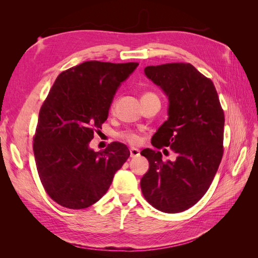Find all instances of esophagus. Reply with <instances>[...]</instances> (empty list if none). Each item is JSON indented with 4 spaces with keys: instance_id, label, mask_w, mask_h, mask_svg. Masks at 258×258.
Masks as SVG:
<instances>
[{
    "instance_id": "1",
    "label": "esophagus",
    "mask_w": 258,
    "mask_h": 258,
    "mask_svg": "<svg viewBox=\"0 0 258 258\" xmlns=\"http://www.w3.org/2000/svg\"><path fill=\"white\" fill-rule=\"evenodd\" d=\"M140 156V151L137 150V148H130V157L136 158Z\"/></svg>"
}]
</instances>
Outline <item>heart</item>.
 <instances>
[{
  "instance_id": "1",
  "label": "heart",
  "mask_w": 258,
  "mask_h": 258,
  "mask_svg": "<svg viewBox=\"0 0 258 258\" xmlns=\"http://www.w3.org/2000/svg\"><path fill=\"white\" fill-rule=\"evenodd\" d=\"M145 95H153V93H145ZM113 108H114V104L112 105V110ZM118 138L121 140V141L126 142L132 146H137L142 141L141 136H140L137 131L131 130V129H127V130H123V131L119 132Z\"/></svg>"
}]
</instances>
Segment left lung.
Segmentation results:
<instances>
[{"instance_id":"1","label":"left lung","mask_w":258,"mask_h":258,"mask_svg":"<svg viewBox=\"0 0 258 258\" xmlns=\"http://www.w3.org/2000/svg\"><path fill=\"white\" fill-rule=\"evenodd\" d=\"M144 72L169 98V118L152 144L158 150L170 147L177 157L163 161L160 152H141L150 162L141 178L142 194L161 212H183L204 197L220 166L224 111L213 82L190 63L150 66Z\"/></svg>"}]
</instances>
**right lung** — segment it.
Returning a JSON list of instances; mask_svg holds the SVG:
<instances>
[{
  "label": "right lung",
  "instance_id": "right-lung-1",
  "mask_svg": "<svg viewBox=\"0 0 258 258\" xmlns=\"http://www.w3.org/2000/svg\"><path fill=\"white\" fill-rule=\"evenodd\" d=\"M138 66L86 61L53 83L38 114L33 152L44 188L58 205L81 210L96 204L128 159L122 143L95 152L89 142L106 120L118 86Z\"/></svg>",
  "mask_w": 258,
  "mask_h": 258
}]
</instances>
